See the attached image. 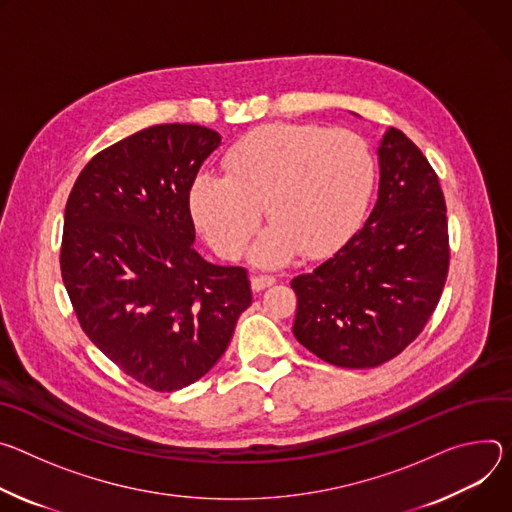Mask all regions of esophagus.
Wrapping results in <instances>:
<instances>
[{
  "mask_svg": "<svg viewBox=\"0 0 512 512\" xmlns=\"http://www.w3.org/2000/svg\"><path fill=\"white\" fill-rule=\"evenodd\" d=\"M274 282H276V278H274V276H268V274H260V276H252L250 285H252V291L260 293V291H264V289L272 287Z\"/></svg>",
  "mask_w": 512,
  "mask_h": 512,
  "instance_id": "esophagus-1",
  "label": "esophagus"
}]
</instances>
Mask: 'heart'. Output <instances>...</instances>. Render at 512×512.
<instances>
[{
	"instance_id": "b5f03b06",
	"label": "heart",
	"mask_w": 512,
	"mask_h": 512,
	"mask_svg": "<svg viewBox=\"0 0 512 512\" xmlns=\"http://www.w3.org/2000/svg\"><path fill=\"white\" fill-rule=\"evenodd\" d=\"M374 183L368 144L350 130L268 124L225 156V175L201 173L189 191L197 230L225 256L246 252L262 219L272 223L252 248L260 266L301 256L317 260L342 246L360 223Z\"/></svg>"
}]
</instances>
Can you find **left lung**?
Wrapping results in <instances>:
<instances>
[{
    "mask_svg": "<svg viewBox=\"0 0 512 512\" xmlns=\"http://www.w3.org/2000/svg\"><path fill=\"white\" fill-rule=\"evenodd\" d=\"M376 154L378 195L366 223L291 282L299 344L342 368H374L399 356L435 311L449 268L435 170L396 128L384 132Z\"/></svg>",
    "mask_w": 512,
    "mask_h": 512,
    "instance_id": "8db88e82",
    "label": "left lung"
}]
</instances>
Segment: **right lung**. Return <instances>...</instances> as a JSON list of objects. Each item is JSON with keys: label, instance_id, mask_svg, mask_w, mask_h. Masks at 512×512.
<instances>
[{"label": "right lung", "instance_id": "obj_1", "mask_svg": "<svg viewBox=\"0 0 512 512\" xmlns=\"http://www.w3.org/2000/svg\"><path fill=\"white\" fill-rule=\"evenodd\" d=\"M219 144L195 124L146 128L93 156L65 207L61 272L83 331L160 392L203 378L252 303L244 268L193 248L189 191Z\"/></svg>", "mask_w": 512, "mask_h": 512}]
</instances>
